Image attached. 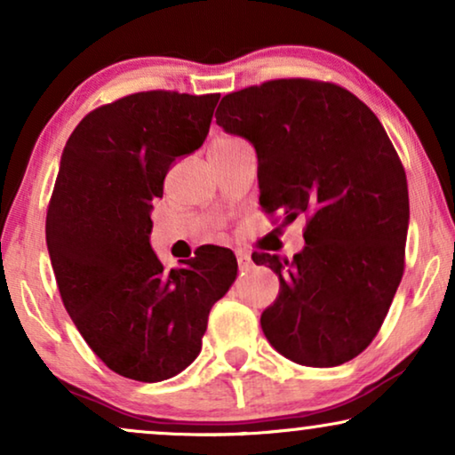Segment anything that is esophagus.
Returning a JSON list of instances; mask_svg holds the SVG:
<instances>
[{
	"label": "esophagus",
	"mask_w": 455,
	"mask_h": 455,
	"mask_svg": "<svg viewBox=\"0 0 455 455\" xmlns=\"http://www.w3.org/2000/svg\"><path fill=\"white\" fill-rule=\"evenodd\" d=\"M235 259H238V265H240V269L242 271H246V269H251V265H252V259H251V252L248 251H235Z\"/></svg>",
	"instance_id": "obj_1"
}]
</instances>
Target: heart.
Wrapping results in <instances>:
<instances>
[{
	"label": "heart",
	"instance_id": "obj_1",
	"mask_svg": "<svg viewBox=\"0 0 455 455\" xmlns=\"http://www.w3.org/2000/svg\"><path fill=\"white\" fill-rule=\"evenodd\" d=\"M221 140H229V139H221Z\"/></svg>",
	"mask_w": 455,
	"mask_h": 455
}]
</instances>
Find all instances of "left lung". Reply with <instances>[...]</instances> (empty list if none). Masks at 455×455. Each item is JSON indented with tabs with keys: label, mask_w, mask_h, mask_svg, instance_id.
Returning a JSON list of instances; mask_svg holds the SVG:
<instances>
[{
	"label": "left lung",
	"mask_w": 455,
	"mask_h": 455,
	"mask_svg": "<svg viewBox=\"0 0 455 455\" xmlns=\"http://www.w3.org/2000/svg\"><path fill=\"white\" fill-rule=\"evenodd\" d=\"M215 117L257 151L265 213L307 217L291 260L252 252L279 277L265 338L304 366L356 358L387 316L406 254V172L381 122L350 91L308 78L229 92Z\"/></svg>",
	"instance_id": "left-lung-1"
}]
</instances>
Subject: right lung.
<instances>
[{
  "mask_svg": "<svg viewBox=\"0 0 455 455\" xmlns=\"http://www.w3.org/2000/svg\"><path fill=\"white\" fill-rule=\"evenodd\" d=\"M217 101L134 92L86 114L61 153L45 221L61 302L91 350L134 381L176 377L198 356L211 307L238 275L228 248L167 271L148 242L167 172L207 139Z\"/></svg>",
  "mask_w": 455,
  "mask_h": 455,
  "instance_id": "1",
  "label": "right lung"
}]
</instances>
